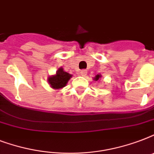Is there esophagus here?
<instances>
[{
    "label": "esophagus",
    "mask_w": 154,
    "mask_h": 154,
    "mask_svg": "<svg viewBox=\"0 0 154 154\" xmlns=\"http://www.w3.org/2000/svg\"><path fill=\"white\" fill-rule=\"evenodd\" d=\"M79 74L81 75V76H82V77H85L87 75V70H81Z\"/></svg>",
    "instance_id": "obj_1"
}]
</instances>
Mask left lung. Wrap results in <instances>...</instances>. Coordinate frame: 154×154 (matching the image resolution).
I'll return each mask as SVG.
<instances>
[{"instance_id": "left-lung-1", "label": "left lung", "mask_w": 154, "mask_h": 154, "mask_svg": "<svg viewBox=\"0 0 154 154\" xmlns=\"http://www.w3.org/2000/svg\"><path fill=\"white\" fill-rule=\"evenodd\" d=\"M101 75L97 74V76H96V77H94V80H95V81H97V80L100 79V78H101Z\"/></svg>"}]
</instances>
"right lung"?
<instances>
[{
  "mask_svg": "<svg viewBox=\"0 0 154 154\" xmlns=\"http://www.w3.org/2000/svg\"><path fill=\"white\" fill-rule=\"evenodd\" d=\"M71 77L72 75L65 72L62 68H60L58 69L55 75H53L48 78V82L51 88L54 89H60L66 85Z\"/></svg>",
  "mask_w": 154,
  "mask_h": 154,
  "instance_id": "add662e5",
  "label": "right lung"
}]
</instances>
